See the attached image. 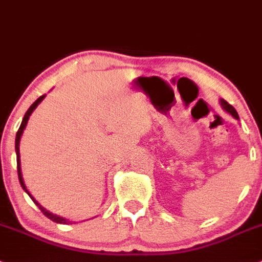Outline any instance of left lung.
<instances>
[{
	"instance_id": "obj_1",
	"label": "left lung",
	"mask_w": 262,
	"mask_h": 262,
	"mask_svg": "<svg viewBox=\"0 0 262 262\" xmlns=\"http://www.w3.org/2000/svg\"><path fill=\"white\" fill-rule=\"evenodd\" d=\"M220 104H222V106L223 108H224V111H227V112L229 113V115L232 116V117L233 118H236V120H238V115H237V112H236V109L233 108V106L231 105V104H228L226 101V100H220Z\"/></svg>"
}]
</instances>
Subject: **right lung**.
<instances>
[{"label":"right lung","instance_id":"add662e5","mask_svg":"<svg viewBox=\"0 0 262 262\" xmlns=\"http://www.w3.org/2000/svg\"><path fill=\"white\" fill-rule=\"evenodd\" d=\"M45 96H46V95H43V96H40L39 99H36L35 101H34V103H33V105H31L30 108L27 109V112L25 113V117H24V120H22V122H21V126H19V129H18V132H17V137H15V153H17V171H18V179H19V183H21V187L24 188L25 191H26L27 194H29V196H30L31 199H33L34 203H35L36 206L39 207V210L42 211L43 215L47 216V217H49L50 220H52V222L59 223V224H67V223H71V222H68V220H67V219H64V217H60V216L54 215V213H51V212H50V211H47L46 208H45V207L40 206V204L38 203V202H36V200L34 199L33 196H31V194H30V192H29V191H27L26 186H25L24 178H22V171H21V159H19V141H21V136H22V133H24V129L26 128L27 121H29V117H30L31 113L34 112V109H35L36 106H38V104H39L40 101H42V100L45 99Z\"/></svg>","mask_w":262,"mask_h":262}]
</instances>
